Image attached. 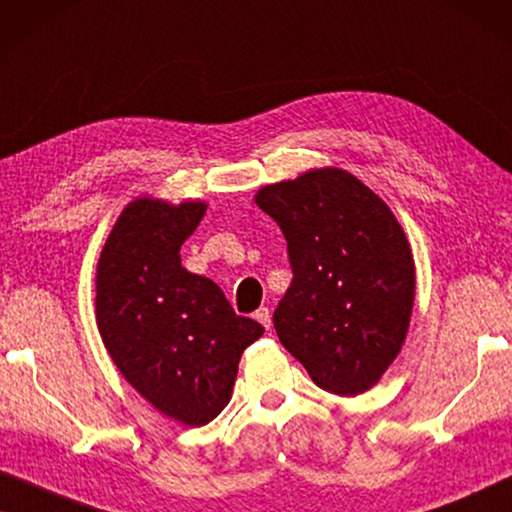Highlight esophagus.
<instances>
[{
	"instance_id": "34e87169",
	"label": "esophagus",
	"mask_w": 512,
	"mask_h": 512,
	"mask_svg": "<svg viewBox=\"0 0 512 512\" xmlns=\"http://www.w3.org/2000/svg\"><path fill=\"white\" fill-rule=\"evenodd\" d=\"M255 320L264 329H271V311H269V308H259V311H255Z\"/></svg>"
}]
</instances>
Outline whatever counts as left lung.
Segmentation results:
<instances>
[{"instance_id": "obj_1", "label": "left lung", "mask_w": 512, "mask_h": 512, "mask_svg": "<svg viewBox=\"0 0 512 512\" xmlns=\"http://www.w3.org/2000/svg\"><path fill=\"white\" fill-rule=\"evenodd\" d=\"M255 204L278 222L294 273L273 313L280 343L325 392L371 390L413 313L415 262L399 220L336 167L266 185Z\"/></svg>"}]
</instances>
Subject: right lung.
<instances>
[{
	"mask_svg": "<svg viewBox=\"0 0 512 512\" xmlns=\"http://www.w3.org/2000/svg\"><path fill=\"white\" fill-rule=\"evenodd\" d=\"M204 201L139 197L97 264V327L113 364L162 415L201 427L232 399L243 350L264 327L241 318L211 278L181 264Z\"/></svg>",
	"mask_w": 512,
	"mask_h": 512,
	"instance_id": "right-lung-1",
	"label": "right lung"
}]
</instances>
